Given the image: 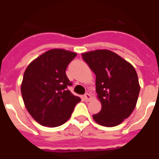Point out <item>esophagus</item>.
Returning <instances> with one entry per match:
<instances>
[{"label": "esophagus", "instance_id": "1", "mask_svg": "<svg viewBox=\"0 0 159 159\" xmlns=\"http://www.w3.org/2000/svg\"><path fill=\"white\" fill-rule=\"evenodd\" d=\"M83 99H84V100H86V101H89V100H90L92 99V96L90 95L89 93H87L83 95Z\"/></svg>", "mask_w": 159, "mask_h": 159}]
</instances>
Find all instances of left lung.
Here are the masks:
<instances>
[{
    "instance_id": "left-lung-1",
    "label": "left lung",
    "mask_w": 159,
    "mask_h": 159,
    "mask_svg": "<svg viewBox=\"0 0 159 159\" xmlns=\"http://www.w3.org/2000/svg\"><path fill=\"white\" fill-rule=\"evenodd\" d=\"M96 76V92L101 110L93 115L102 126L114 127L129 117L140 93L138 76L133 66L110 50L82 54Z\"/></svg>"
}]
</instances>
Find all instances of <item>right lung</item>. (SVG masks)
<instances>
[{
	"label": "right lung",
	"mask_w": 159,
	"mask_h": 159,
	"mask_svg": "<svg viewBox=\"0 0 159 159\" xmlns=\"http://www.w3.org/2000/svg\"><path fill=\"white\" fill-rule=\"evenodd\" d=\"M76 56L64 49H51L26 68L21 85L23 100L31 117L42 126L62 125L81 101L67 89L72 83L66 70Z\"/></svg>",
	"instance_id": "right-lung-1"
}]
</instances>
